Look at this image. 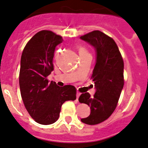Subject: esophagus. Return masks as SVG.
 Listing matches in <instances>:
<instances>
[{"label":"esophagus","instance_id":"34e87169","mask_svg":"<svg viewBox=\"0 0 148 148\" xmlns=\"http://www.w3.org/2000/svg\"><path fill=\"white\" fill-rule=\"evenodd\" d=\"M80 95H81V93L78 92V91H77V100H78V99H79V97Z\"/></svg>","mask_w":148,"mask_h":148}]
</instances>
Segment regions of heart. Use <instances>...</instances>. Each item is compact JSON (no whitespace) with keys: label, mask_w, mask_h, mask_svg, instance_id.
<instances>
[{"label":"heart","mask_w":148,"mask_h":148,"mask_svg":"<svg viewBox=\"0 0 148 148\" xmlns=\"http://www.w3.org/2000/svg\"><path fill=\"white\" fill-rule=\"evenodd\" d=\"M79 55H80V57H82V56L85 55V54H88V51H86V49H84V48L80 47L79 49Z\"/></svg>","instance_id":"b5f03b06"}]
</instances>
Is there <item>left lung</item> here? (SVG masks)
I'll list each match as a JSON object with an SVG mask.
<instances>
[{
    "label": "left lung",
    "instance_id": "left-lung-1",
    "mask_svg": "<svg viewBox=\"0 0 148 148\" xmlns=\"http://www.w3.org/2000/svg\"><path fill=\"white\" fill-rule=\"evenodd\" d=\"M80 39L96 51L91 76L96 92L93 97L86 92L79 97V102L87 104L90 109V115L81 121L92 125L106 120L116 109L124 86V62L115 41L102 32L93 31Z\"/></svg>",
    "mask_w": 148,
    "mask_h": 148
}]
</instances>
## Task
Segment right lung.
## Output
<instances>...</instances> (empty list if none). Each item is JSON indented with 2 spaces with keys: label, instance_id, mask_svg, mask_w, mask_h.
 <instances>
[{
  "label": "right lung",
  "instance_id": "add662e5",
  "mask_svg": "<svg viewBox=\"0 0 148 148\" xmlns=\"http://www.w3.org/2000/svg\"><path fill=\"white\" fill-rule=\"evenodd\" d=\"M61 36L48 30L34 34L23 51L19 85L26 110L35 122L51 125L58 120L61 106L76 99V88L67 85L59 87L46 77L54 70L56 46L62 42Z\"/></svg>",
  "mask_w": 148,
  "mask_h": 148
}]
</instances>
